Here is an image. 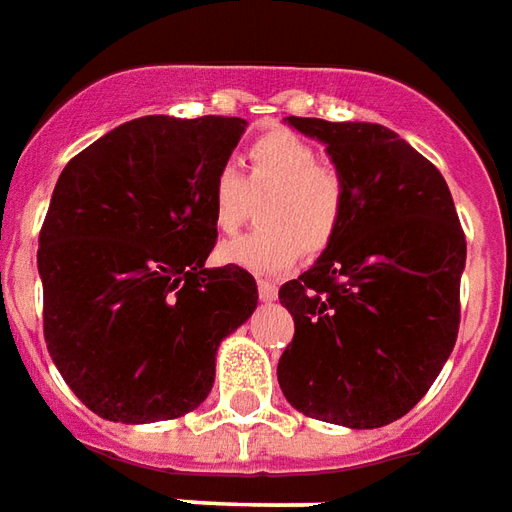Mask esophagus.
Returning a JSON list of instances; mask_svg holds the SVG:
<instances>
[{"mask_svg":"<svg viewBox=\"0 0 512 512\" xmlns=\"http://www.w3.org/2000/svg\"><path fill=\"white\" fill-rule=\"evenodd\" d=\"M257 293H260V301H277V282L274 279H257Z\"/></svg>","mask_w":512,"mask_h":512,"instance_id":"obj_1","label":"esophagus"}]
</instances>
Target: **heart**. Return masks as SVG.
<instances>
[{"label": "heart", "mask_w": 512, "mask_h": 512, "mask_svg": "<svg viewBox=\"0 0 512 512\" xmlns=\"http://www.w3.org/2000/svg\"><path fill=\"white\" fill-rule=\"evenodd\" d=\"M244 161V178L233 167H222L213 178V227L238 233L255 200L266 194L263 227L219 246V260L252 274H277L299 260L301 249L321 252L340 227L345 189L334 169L318 164V147L288 128H274L249 142Z\"/></svg>", "instance_id": "1"}]
</instances>
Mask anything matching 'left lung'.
I'll return each mask as SVG.
<instances>
[{"label": "left lung", "instance_id": "1", "mask_svg": "<svg viewBox=\"0 0 512 512\" xmlns=\"http://www.w3.org/2000/svg\"><path fill=\"white\" fill-rule=\"evenodd\" d=\"M285 123L326 147L345 208L323 255L279 288L296 323L279 386L307 417L381 428L417 406L458 337L466 238L455 202L439 169L389 128Z\"/></svg>", "mask_w": 512, "mask_h": 512}]
</instances>
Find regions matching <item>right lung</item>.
Returning <instances> with one entry per match:
<instances>
[{
    "label": "right lung",
    "instance_id": "right-lung-1",
    "mask_svg": "<svg viewBox=\"0 0 512 512\" xmlns=\"http://www.w3.org/2000/svg\"><path fill=\"white\" fill-rule=\"evenodd\" d=\"M241 117L128 120L68 161L38 241L43 334L73 395L126 425L189 414L216 351L252 318L255 277L205 268L211 183Z\"/></svg>",
    "mask_w": 512,
    "mask_h": 512
}]
</instances>
